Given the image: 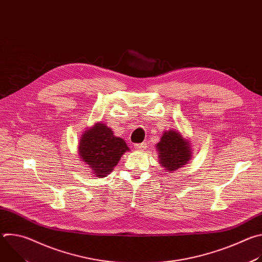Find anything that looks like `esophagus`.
Segmentation results:
<instances>
[{
  "label": "esophagus",
  "instance_id": "1",
  "mask_svg": "<svg viewBox=\"0 0 262 262\" xmlns=\"http://www.w3.org/2000/svg\"><path fill=\"white\" fill-rule=\"evenodd\" d=\"M146 143L144 142V143H141V144H136L135 145V149L136 150H144V149L146 148Z\"/></svg>",
  "mask_w": 262,
  "mask_h": 262
}]
</instances>
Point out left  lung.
<instances>
[{"mask_svg":"<svg viewBox=\"0 0 262 262\" xmlns=\"http://www.w3.org/2000/svg\"><path fill=\"white\" fill-rule=\"evenodd\" d=\"M156 149L159 152L160 165L169 173L188 164L193 154L191 141L183 138L181 133L176 129L164 132Z\"/></svg>","mask_w":262,"mask_h":262,"instance_id":"1","label":"left lung"}]
</instances>
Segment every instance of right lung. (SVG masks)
<instances>
[{"label":"right lung","mask_w":262,"mask_h":262,"mask_svg":"<svg viewBox=\"0 0 262 262\" xmlns=\"http://www.w3.org/2000/svg\"><path fill=\"white\" fill-rule=\"evenodd\" d=\"M125 141L114 135L103 122L87 128L79 141V156L94 176L105 177L128 151Z\"/></svg>","instance_id":"obj_1"}]
</instances>
